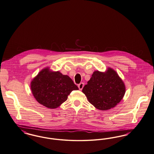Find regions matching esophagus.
<instances>
[{"instance_id": "esophagus-1", "label": "esophagus", "mask_w": 154, "mask_h": 154, "mask_svg": "<svg viewBox=\"0 0 154 154\" xmlns=\"http://www.w3.org/2000/svg\"><path fill=\"white\" fill-rule=\"evenodd\" d=\"M84 83H83V82H81L80 84H79L78 86H79V89L81 91V90L82 89L83 87H84Z\"/></svg>"}]
</instances>
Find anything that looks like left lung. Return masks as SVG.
Here are the masks:
<instances>
[{
    "label": "left lung",
    "instance_id": "left-lung-1",
    "mask_svg": "<svg viewBox=\"0 0 154 154\" xmlns=\"http://www.w3.org/2000/svg\"><path fill=\"white\" fill-rule=\"evenodd\" d=\"M89 102L101 111L115 107L122 100L125 88L117 73L109 68L105 73L95 71L82 89Z\"/></svg>",
    "mask_w": 154,
    "mask_h": 154
}]
</instances>
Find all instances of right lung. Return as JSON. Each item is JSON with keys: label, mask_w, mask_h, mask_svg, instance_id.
I'll return each instance as SVG.
<instances>
[{"label": "right lung", "mask_w": 154, "mask_h": 154, "mask_svg": "<svg viewBox=\"0 0 154 154\" xmlns=\"http://www.w3.org/2000/svg\"><path fill=\"white\" fill-rule=\"evenodd\" d=\"M31 89L37 101L50 109L58 107L73 91L79 90L69 76L51 72L48 69L42 70L31 81Z\"/></svg>", "instance_id": "obj_1"}]
</instances>
